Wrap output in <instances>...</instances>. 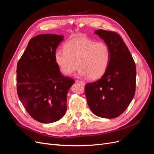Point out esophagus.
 Segmentation results:
<instances>
[{
  "label": "esophagus",
  "mask_w": 154,
  "mask_h": 154,
  "mask_svg": "<svg viewBox=\"0 0 154 154\" xmlns=\"http://www.w3.org/2000/svg\"><path fill=\"white\" fill-rule=\"evenodd\" d=\"M76 83H80V84H81V85H85V84L84 82L81 81V80H76Z\"/></svg>",
  "instance_id": "34e87169"
}]
</instances>
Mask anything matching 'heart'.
Masks as SVG:
<instances>
[{"label":"heart","instance_id":"b5f03b06","mask_svg":"<svg viewBox=\"0 0 154 154\" xmlns=\"http://www.w3.org/2000/svg\"><path fill=\"white\" fill-rule=\"evenodd\" d=\"M55 61L60 71L70 75L79 67V74L91 80L101 78L108 69L111 51L104 42H96L86 37H78L68 41L64 49H58Z\"/></svg>","mask_w":154,"mask_h":154}]
</instances>
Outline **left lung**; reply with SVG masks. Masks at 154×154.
<instances>
[{
	"instance_id": "8db88e82",
	"label": "left lung",
	"mask_w": 154,
	"mask_h": 154,
	"mask_svg": "<svg viewBox=\"0 0 154 154\" xmlns=\"http://www.w3.org/2000/svg\"><path fill=\"white\" fill-rule=\"evenodd\" d=\"M95 33L109 46L111 59L101 78L85 85L86 99L95 115L104 118H115L124 112L134 96L136 63L118 32L99 29Z\"/></svg>"
}]
</instances>
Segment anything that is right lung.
I'll list each match as a JSON object with an SVG mask.
<instances>
[{
	"instance_id": "right-lung-1",
	"label": "right lung",
	"mask_w": 154,
	"mask_h": 154,
	"mask_svg": "<svg viewBox=\"0 0 154 154\" xmlns=\"http://www.w3.org/2000/svg\"><path fill=\"white\" fill-rule=\"evenodd\" d=\"M63 36L42 34L31 38L17 67L18 96L40 123L57 122L67 110V92L74 83L62 75L54 54Z\"/></svg>"
}]
</instances>
